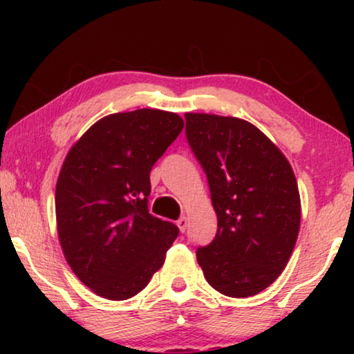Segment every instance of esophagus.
Returning a JSON list of instances; mask_svg holds the SVG:
<instances>
[{
	"instance_id": "1",
	"label": "esophagus",
	"mask_w": 354,
	"mask_h": 354,
	"mask_svg": "<svg viewBox=\"0 0 354 354\" xmlns=\"http://www.w3.org/2000/svg\"><path fill=\"white\" fill-rule=\"evenodd\" d=\"M187 225H188V221H187V217H180V219L177 221V227H178V229H180L182 234H183V232L187 230Z\"/></svg>"
}]
</instances>
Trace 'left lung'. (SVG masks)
<instances>
[{"mask_svg":"<svg viewBox=\"0 0 354 354\" xmlns=\"http://www.w3.org/2000/svg\"><path fill=\"white\" fill-rule=\"evenodd\" d=\"M185 122L217 214L216 236L196 250L198 264L217 292L253 297L279 277L297 243V178L282 151L253 124L193 113Z\"/></svg>","mask_w":354,"mask_h":354,"instance_id":"8db88e82","label":"left lung"}]
</instances>
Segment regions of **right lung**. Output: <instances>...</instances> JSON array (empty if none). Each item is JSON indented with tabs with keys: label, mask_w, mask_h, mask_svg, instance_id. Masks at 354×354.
Listing matches in <instances>:
<instances>
[{
	"label": "right lung",
	"mask_w": 354,
	"mask_h": 354,
	"mask_svg": "<svg viewBox=\"0 0 354 354\" xmlns=\"http://www.w3.org/2000/svg\"><path fill=\"white\" fill-rule=\"evenodd\" d=\"M174 113L106 115L82 135L56 183L57 235L77 277L100 297L132 298L161 268L178 235L148 211L149 172L178 137Z\"/></svg>",
	"instance_id": "right-lung-1"
}]
</instances>
